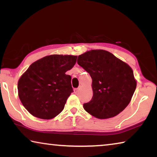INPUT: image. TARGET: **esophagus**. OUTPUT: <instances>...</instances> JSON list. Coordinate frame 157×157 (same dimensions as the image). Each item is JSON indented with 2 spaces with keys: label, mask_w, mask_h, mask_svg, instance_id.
I'll list each match as a JSON object with an SVG mask.
<instances>
[{
  "label": "esophagus",
  "mask_w": 157,
  "mask_h": 157,
  "mask_svg": "<svg viewBox=\"0 0 157 157\" xmlns=\"http://www.w3.org/2000/svg\"><path fill=\"white\" fill-rule=\"evenodd\" d=\"M79 88H78V89H74V93H75V94H77V93H78V91H79Z\"/></svg>",
  "instance_id": "1"
}]
</instances>
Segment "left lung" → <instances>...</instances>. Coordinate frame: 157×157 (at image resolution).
Instances as JSON below:
<instances>
[{
  "label": "left lung",
  "instance_id": "8db88e82",
  "mask_svg": "<svg viewBox=\"0 0 157 157\" xmlns=\"http://www.w3.org/2000/svg\"><path fill=\"white\" fill-rule=\"evenodd\" d=\"M78 63L92 78L93 97L83 105L85 111L98 118L106 119L125 109L136 87L129 65L103 50L79 55Z\"/></svg>",
  "mask_w": 157,
  "mask_h": 157
}]
</instances>
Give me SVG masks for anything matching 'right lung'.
I'll list each match as a JSON object with an SVG mask.
<instances>
[{"label":"right lung","instance_id":"right-lung-1","mask_svg":"<svg viewBox=\"0 0 157 157\" xmlns=\"http://www.w3.org/2000/svg\"><path fill=\"white\" fill-rule=\"evenodd\" d=\"M77 56L52 55L29 66L18 82V97L32 115L51 119L64 108L73 92L71 77L66 72L75 64Z\"/></svg>","mask_w":157,"mask_h":157}]
</instances>
